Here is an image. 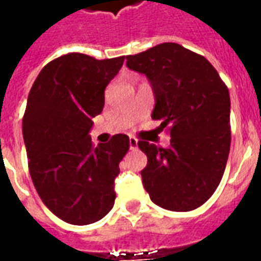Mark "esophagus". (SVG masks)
Masks as SVG:
<instances>
[{
  "label": "esophagus",
  "instance_id": "1",
  "mask_svg": "<svg viewBox=\"0 0 261 261\" xmlns=\"http://www.w3.org/2000/svg\"><path fill=\"white\" fill-rule=\"evenodd\" d=\"M138 148V141H137V138H134V137H130V149H137Z\"/></svg>",
  "mask_w": 261,
  "mask_h": 261
}]
</instances>
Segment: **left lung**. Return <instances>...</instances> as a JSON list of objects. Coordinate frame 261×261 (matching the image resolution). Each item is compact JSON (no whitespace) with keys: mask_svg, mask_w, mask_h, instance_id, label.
Returning <instances> with one entry per match:
<instances>
[{"mask_svg":"<svg viewBox=\"0 0 261 261\" xmlns=\"http://www.w3.org/2000/svg\"><path fill=\"white\" fill-rule=\"evenodd\" d=\"M127 67L147 75L155 95L152 119L168 128L170 147L138 141L148 164L142 185L156 205L196 210L217 190L230 148L229 91L205 57L177 43H162Z\"/></svg>","mask_w":261,"mask_h":261,"instance_id":"8db88e82","label":"left lung"}]
</instances>
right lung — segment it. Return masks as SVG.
<instances>
[{
  "mask_svg": "<svg viewBox=\"0 0 261 261\" xmlns=\"http://www.w3.org/2000/svg\"><path fill=\"white\" fill-rule=\"evenodd\" d=\"M123 61L68 53L44 65L29 92L22 133L32 181L44 205L68 224H93L113 208L130 140L116 134L95 147L89 130Z\"/></svg>",
  "mask_w": 261,
  "mask_h": 261,
  "instance_id": "1",
  "label": "right lung"
}]
</instances>
